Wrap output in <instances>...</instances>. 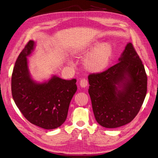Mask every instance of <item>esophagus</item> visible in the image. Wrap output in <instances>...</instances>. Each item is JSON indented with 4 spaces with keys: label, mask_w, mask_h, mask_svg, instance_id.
Instances as JSON below:
<instances>
[{
    "label": "esophagus",
    "mask_w": 158,
    "mask_h": 158,
    "mask_svg": "<svg viewBox=\"0 0 158 158\" xmlns=\"http://www.w3.org/2000/svg\"><path fill=\"white\" fill-rule=\"evenodd\" d=\"M88 85V81L86 80V79H82L80 81V86L81 87H86V86Z\"/></svg>",
    "instance_id": "obj_1"
}]
</instances>
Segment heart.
Segmentation results:
<instances>
[{
    "label": "heart",
    "mask_w": 158,
    "mask_h": 158,
    "mask_svg": "<svg viewBox=\"0 0 158 158\" xmlns=\"http://www.w3.org/2000/svg\"><path fill=\"white\" fill-rule=\"evenodd\" d=\"M98 41H95L83 50V53L88 54L97 46V48L91 52L85 61V68L91 72L98 73L104 70L108 65L113 54V48L108 43L100 45Z\"/></svg>",
    "instance_id": "obj_1"
}]
</instances>
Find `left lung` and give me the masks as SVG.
Instances as JSON below:
<instances>
[{"label":"left lung","mask_w":158,"mask_h":158,"mask_svg":"<svg viewBox=\"0 0 158 158\" xmlns=\"http://www.w3.org/2000/svg\"><path fill=\"white\" fill-rule=\"evenodd\" d=\"M88 78L94 115L101 126L117 128L133 120L146 97L147 75L133 44H127L118 63Z\"/></svg>","instance_id":"1"}]
</instances>
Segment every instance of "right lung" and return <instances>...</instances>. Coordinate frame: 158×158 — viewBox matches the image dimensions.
<instances>
[{
	"instance_id": "1",
	"label": "right lung",
	"mask_w": 158,
	"mask_h": 158,
	"mask_svg": "<svg viewBox=\"0 0 158 158\" xmlns=\"http://www.w3.org/2000/svg\"><path fill=\"white\" fill-rule=\"evenodd\" d=\"M34 48L29 40L16 60L12 75V94L17 107L30 123L45 129L62 125L67 118L71 100L77 90V80L53 76L37 83L29 75L27 56Z\"/></svg>"
}]
</instances>
